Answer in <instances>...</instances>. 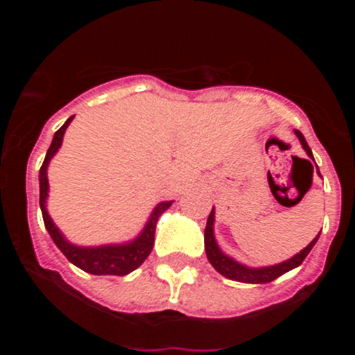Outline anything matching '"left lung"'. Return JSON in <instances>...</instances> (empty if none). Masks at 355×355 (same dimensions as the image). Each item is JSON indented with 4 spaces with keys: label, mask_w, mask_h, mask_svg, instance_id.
Segmentation results:
<instances>
[{
    "label": "left lung",
    "mask_w": 355,
    "mask_h": 355,
    "mask_svg": "<svg viewBox=\"0 0 355 355\" xmlns=\"http://www.w3.org/2000/svg\"><path fill=\"white\" fill-rule=\"evenodd\" d=\"M295 135L299 137L300 144H302V147L306 149L307 155L313 158V153H311V149H309V146H307L306 139H304V135L300 133L299 130H295ZM213 220H215V215H213V209H211V213H209V216H208V222H206V229H205L206 256H208L209 263H211L213 268H215L216 272H220V274L227 279L240 281V283H250V284L272 283L274 279L281 277V275L286 274V272L293 270V268H297L299 265H302V261L306 259L307 254L311 252L313 245H315L316 240H318V236H320L318 234V236H316L315 240H313L311 243L306 247V249L300 250L297 256H293V258L288 259V261L279 263V265H274V266H265V268H249V266H243V265H240V263L234 261V259L227 258V256H225V254L218 249V245H216V241H215V236H213Z\"/></svg>",
    "instance_id": "1"
}]
</instances>
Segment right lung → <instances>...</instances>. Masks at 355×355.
I'll list each match as a JSON object with an SVG mask.
<instances>
[{"label": "right lung", "mask_w": 355, "mask_h": 355, "mask_svg": "<svg viewBox=\"0 0 355 355\" xmlns=\"http://www.w3.org/2000/svg\"><path fill=\"white\" fill-rule=\"evenodd\" d=\"M72 121L67 119L64 126L56 131L55 137H53V142L49 146L48 153H46V158H44L42 167H40V209H42V218L44 225L51 234L53 241L56 243V247L64 252L65 258L76 265L81 270L89 272L94 275H126L130 272L137 270L140 265L147 259V256L153 250L155 245V231H156V222H158L159 215H162L172 202H162L155 208L153 215H150L149 222H147L146 229L142 231L139 238L126 245H106V247H76L69 243L64 236L60 234V231L56 229V225L53 224V220L49 218L48 211H46V197H48V165L49 159L55 156V153L58 150V147L62 146V139H64V133L67 130L69 122Z\"/></svg>", "instance_id": "add662e5"}]
</instances>
